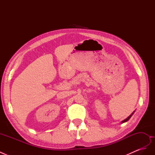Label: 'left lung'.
Here are the masks:
<instances>
[{
    "mask_svg": "<svg viewBox=\"0 0 155 155\" xmlns=\"http://www.w3.org/2000/svg\"><path fill=\"white\" fill-rule=\"evenodd\" d=\"M134 112H135V110H134V111L133 112V113L131 114L129 116H128L127 118L126 119H125V120H123V121H121V124H124V123H125V122H127V121H128V120L131 118V116H132L133 115V114L134 113Z\"/></svg>",
    "mask_w": 155,
    "mask_h": 155,
    "instance_id": "left-lung-1",
    "label": "left lung"
}]
</instances>
